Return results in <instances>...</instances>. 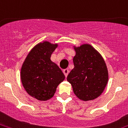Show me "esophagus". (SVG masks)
<instances>
[{"label": "esophagus", "mask_w": 128, "mask_h": 128, "mask_svg": "<svg viewBox=\"0 0 128 128\" xmlns=\"http://www.w3.org/2000/svg\"><path fill=\"white\" fill-rule=\"evenodd\" d=\"M63 72H64V75H65V76L66 77L67 76H68V74L69 73V70H68V69H64V70H63Z\"/></svg>", "instance_id": "obj_1"}]
</instances>
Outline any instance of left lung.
I'll use <instances>...</instances> for the list:
<instances>
[{
  "mask_svg": "<svg viewBox=\"0 0 128 128\" xmlns=\"http://www.w3.org/2000/svg\"><path fill=\"white\" fill-rule=\"evenodd\" d=\"M76 54L74 67L67 76L74 94L83 101L93 100L99 97L107 85L108 72L104 60L90 44L73 46Z\"/></svg>",
  "mask_w": 128,
  "mask_h": 128,
  "instance_id": "1",
  "label": "left lung"
}]
</instances>
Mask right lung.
I'll list each match as a JSON object with an SVG mask.
<instances>
[{
  "label": "right lung",
  "mask_w": 128,
  "mask_h": 128,
  "mask_svg": "<svg viewBox=\"0 0 128 128\" xmlns=\"http://www.w3.org/2000/svg\"><path fill=\"white\" fill-rule=\"evenodd\" d=\"M58 47V43L46 40L38 42L28 53L21 68L24 88L38 100H50L65 78L61 69L51 60L52 53Z\"/></svg>",
  "instance_id": "right-lung-1"
}]
</instances>
